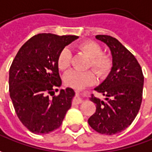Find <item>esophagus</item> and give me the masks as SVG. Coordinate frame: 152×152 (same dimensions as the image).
Masks as SVG:
<instances>
[{
    "instance_id": "1",
    "label": "esophagus",
    "mask_w": 152,
    "mask_h": 152,
    "mask_svg": "<svg viewBox=\"0 0 152 152\" xmlns=\"http://www.w3.org/2000/svg\"><path fill=\"white\" fill-rule=\"evenodd\" d=\"M82 98H81V97H80V94H79V92H76V98H75V102L76 103H81V102H82Z\"/></svg>"
}]
</instances>
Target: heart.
<instances>
[{
	"label": "heart",
	"mask_w": 152,
	"mask_h": 152,
	"mask_svg": "<svg viewBox=\"0 0 152 152\" xmlns=\"http://www.w3.org/2000/svg\"><path fill=\"white\" fill-rule=\"evenodd\" d=\"M76 49L82 51L89 57L88 67H92L98 76H105L113 66L110 55L102 53V48L98 43L92 40L83 41L76 45ZM71 53L69 49L60 50L57 57V65L60 71H66L71 66ZM97 81V75L92 70L86 71H71L64 76V81L67 86L74 88H82L93 84Z\"/></svg>",
	"instance_id": "heart-1"
}]
</instances>
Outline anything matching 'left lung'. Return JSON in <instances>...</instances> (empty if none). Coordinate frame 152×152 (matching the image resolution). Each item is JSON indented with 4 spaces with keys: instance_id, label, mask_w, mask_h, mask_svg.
Wrapping results in <instances>:
<instances>
[{
    "instance_id": "8db88e82",
    "label": "left lung",
    "mask_w": 152,
    "mask_h": 152,
    "mask_svg": "<svg viewBox=\"0 0 152 152\" xmlns=\"http://www.w3.org/2000/svg\"><path fill=\"white\" fill-rule=\"evenodd\" d=\"M96 39L109 47L113 67L106 80L95 88L105 100L91 97L97 108L88 124L98 133L112 135L128 128L136 117L142 102L144 76L135 57L118 39L108 35H96Z\"/></svg>"
}]
</instances>
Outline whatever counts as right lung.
<instances>
[{
	"mask_svg": "<svg viewBox=\"0 0 152 152\" xmlns=\"http://www.w3.org/2000/svg\"><path fill=\"white\" fill-rule=\"evenodd\" d=\"M76 39L75 35H34L20 48L12 63L10 97L19 120L33 133L57 129L71 107L75 92L70 87L60 90L58 96H48L61 85L58 55Z\"/></svg>",
	"mask_w": 152,
	"mask_h": 152,
	"instance_id": "obj_1",
	"label": "right lung"
}]
</instances>
